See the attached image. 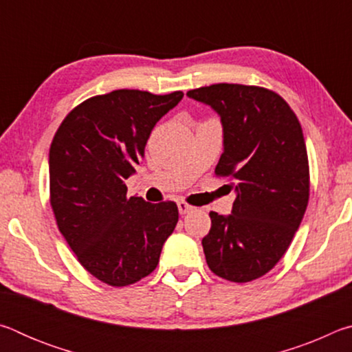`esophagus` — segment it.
Here are the masks:
<instances>
[{
  "mask_svg": "<svg viewBox=\"0 0 352 352\" xmlns=\"http://www.w3.org/2000/svg\"><path fill=\"white\" fill-rule=\"evenodd\" d=\"M177 206H178V212H180V214H188V212H190V211H192V210H194V208H192V206H190V205H188V204H186V201H183V200H180V201H178V204H177Z\"/></svg>",
  "mask_w": 352,
  "mask_h": 352,
  "instance_id": "esophagus-1",
  "label": "esophagus"
}]
</instances>
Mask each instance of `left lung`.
I'll return each mask as SVG.
<instances>
[{
  "label": "left lung",
  "instance_id": "1",
  "mask_svg": "<svg viewBox=\"0 0 352 352\" xmlns=\"http://www.w3.org/2000/svg\"><path fill=\"white\" fill-rule=\"evenodd\" d=\"M186 96L220 116L223 153L216 174L230 177L236 199L228 216L210 212L206 264L217 276L248 283L278 264L305 216L309 163L300 121L270 90L214 83Z\"/></svg>",
  "mask_w": 352,
  "mask_h": 352
}]
</instances>
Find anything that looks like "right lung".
<instances>
[{"label": "right lung", "mask_w": 352, "mask_h": 352, "mask_svg": "<svg viewBox=\"0 0 352 352\" xmlns=\"http://www.w3.org/2000/svg\"><path fill=\"white\" fill-rule=\"evenodd\" d=\"M183 98L116 90L77 105L50 148L51 206L83 269L113 287L157 269L178 222L174 201L127 197L152 129Z\"/></svg>", "instance_id": "obj_1"}]
</instances>
